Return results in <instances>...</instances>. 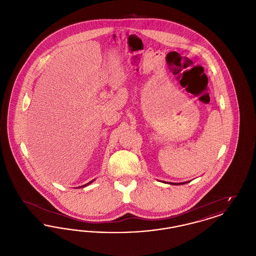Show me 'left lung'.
Here are the masks:
<instances>
[{
    "label": "left lung",
    "instance_id": "obj_1",
    "mask_svg": "<svg viewBox=\"0 0 256 256\" xmlns=\"http://www.w3.org/2000/svg\"><path fill=\"white\" fill-rule=\"evenodd\" d=\"M162 182L167 183V184H172V185H182L185 183H188L189 182H180V183H172V182Z\"/></svg>",
    "mask_w": 256,
    "mask_h": 256
}]
</instances>
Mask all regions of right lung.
Here are the masks:
<instances>
[{
  "label": "right lung",
  "mask_w": 256,
  "mask_h": 256,
  "mask_svg": "<svg viewBox=\"0 0 256 256\" xmlns=\"http://www.w3.org/2000/svg\"><path fill=\"white\" fill-rule=\"evenodd\" d=\"M94 180H91V182H90L86 183V184H84V185H82V186H80V187H86V186H87V185H89V184H91V183L93 182H94Z\"/></svg>",
  "instance_id": "add662e5"
}]
</instances>
